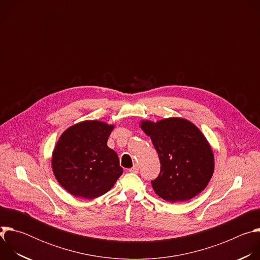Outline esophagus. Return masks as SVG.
<instances>
[{
  "label": "esophagus",
  "mask_w": 260,
  "mask_h": 260,
  "mask_svg": "<svg viewBox=\"0 0 260 260\" xmlns=\"http://www.w3.org/2000/svg\"><path fill=\"white\" fill-rule=\"evenodd\" d=\"M129 172H132V173H138L139 172V166L138 165H135L132 169H129Z\"/></svg>",
  "instance_id": "34e87169"
}]
</instances>
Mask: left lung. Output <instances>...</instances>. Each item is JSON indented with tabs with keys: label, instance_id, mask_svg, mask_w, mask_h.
I'll return each instance as SVG.
<instances>
[{
	"label": "left lung",
	"instance_id": "1",
	"mask_svg": "<svg viewBox=\"0 0 260 260\" xmlns=\"http://www.w3.org/2000/svg\"><path fill=\"white\" fill-rule=\"evenodd\" d=\"M141 128L158 153L160 173L151 181L155 193L170 203L189 201L202 192L214 172V154L202 132L190 121L144 120Z\"/></svg>",
	"mask_w": 260,
	"mask_h": 260
}]
</instances>
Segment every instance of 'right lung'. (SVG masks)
<instances>
[{
    "label": "right lung",
    "mask_w": 260,
    "mask_h": 260,
    "mask_svg": "<svg viewBox=\"0 0 260 260\" xmlns=\"http://www.w3.org/2000/svg\"><path fill=\"white\" fill-rule=\"evenodd\" d=\"M113 128L99 120H86L59 137L52 153V171L69 193L92 200L114 186L123 170L117 153L107 146Z\"/></svg>",
    "instance_id": "right-lung-1"
}]
</instances>
